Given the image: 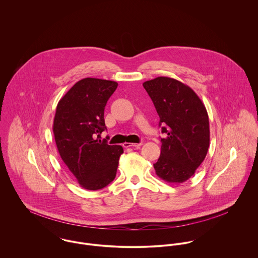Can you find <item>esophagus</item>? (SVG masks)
I'll use <instances>...</instances> for the list:
<instances>
[{
  "instance_id": "1",
  "label": "esophagus",
  "mask_w": 258,
  "mask_h": 258,
  "mask_svg": "<svg viewBox=\"0 0 258 258\" xmlns=\"http://www.w3.org/2000/svg\"><path fill=\"white\" fill-rule=\"evenodd\" d=\"M124 146H125V147L140 148L142 146V143H138V144H134V143H125Z\"/></svg>"
}]
</instances>
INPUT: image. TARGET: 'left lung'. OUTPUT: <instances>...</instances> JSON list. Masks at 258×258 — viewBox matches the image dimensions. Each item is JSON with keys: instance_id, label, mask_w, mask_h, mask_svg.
I'll return each instance as SVG.
<instances>
[{"instance_id": "1", "label": "left lung", "mask_w": 258, "mask_h": 258, "mask_svg": "<svg viewBox=\"0 0 258 258\" xmlns=\"http://www.w3.org/2000/svg\"><path fill=\"white\" fill-rule=\"evenodd\" d=\"M160 117L161 155L156 174L168 183L189 179L210 147L208 112L196 92L179 80L160 76L143 83Z\"/></svg>"}]
</instances>
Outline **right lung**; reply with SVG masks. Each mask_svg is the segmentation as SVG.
I'll list each match as a JSON object with an SVG mask.
<instances>
[{
  "label": "right lung",
  "instance_id": "1",
  "mask_svg": "<svg viewBox=\"0 0 258 258\" xmlns=\"http://www.w3.org/2000/svg\"><path fill=\"white\" fill-rule=\"evenodd\" d=\"M118 83L98 78L77 81L59 100L53 120L58 153L77 182L86 189L103 188L115 179L120 145L98 141L106 130L104 109Z\"/></svg>",
  "mask_w": 258,
  "mask_h": 258
}]
</instances>
